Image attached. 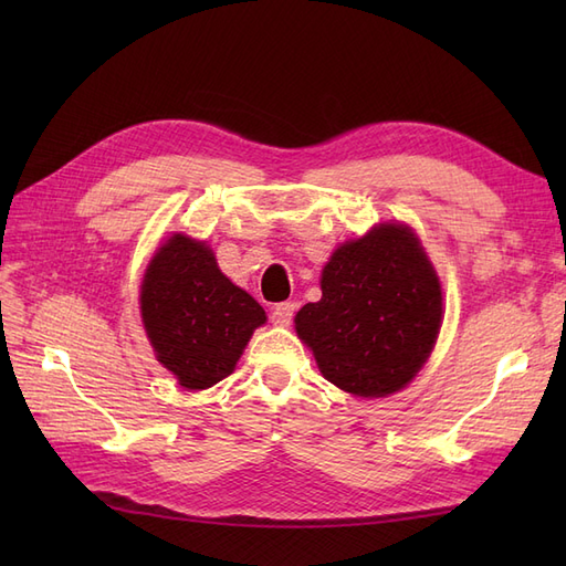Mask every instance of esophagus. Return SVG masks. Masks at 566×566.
<instances>
[{"mask_svg": "<svg viewBox=\"0 0 566 566\" xmlns=\"http://www.w3.org/2000/svg\"><path fill=\"white\" fill-rule=\"evenodd\" d=\"M295 312H297V304H295V302L276 304V306H273V310H271V321L276 323V325H287L290 321H293Z\"/></svg>", "mask_w": 566, "mask_h": 566, "instance_id": "34e87169", "label": "esophagus"}]
</instances>
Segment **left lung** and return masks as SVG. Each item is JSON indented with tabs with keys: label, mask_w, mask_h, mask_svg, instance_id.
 Segmentation results:
<instances>
[{
	"label": "left lung",
	"mask_w": 566,
	"mask_h": 566,
	"mask_svg": "<svg viewBox=\"0 0 566 566\" xmlns=\"http://www.w3.org/2000/svg\"><path fill=\"white\" fill-rule=\"evenodd\" d=\"M321 300L295 316L323 378L354 397L403 389L441 328V283L406 224H378L342 243L321 273Z\"/></svg>",
	"instance_id": "8db88e82"
}]
</instances>
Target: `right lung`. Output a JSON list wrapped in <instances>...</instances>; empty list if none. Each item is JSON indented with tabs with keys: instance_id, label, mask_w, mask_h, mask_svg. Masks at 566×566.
<instances>
[{
	"instance_id": "add662e5",
	"label": "right lung",
	"mask_w": 566,
	"mask_h": 566,
	"mask_svg": "<svg viewBox=\"0 0 566 566\" xmlns=\"http://www.w3.org/2000/svg\"><path fill=\"white\" fill-rule=\"evenodd\" d=\"M142 321L158 361L186 389L233 373L266 314L217 266L208 243L184 233L156 250L142 281Z\"/></svg>"
}]
</instances>
